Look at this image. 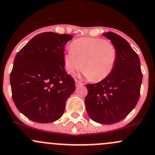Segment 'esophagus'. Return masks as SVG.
Segmentation results:
<instances>
[{"instance_id": "obj_1", "label": "esophagus", "mask_w": 155, "mask_h": 155, "mask_svg": "<svg viewBox=\"0 0 155 155\" xmlns=\"http://www.w3.org/2000/svg\"><path fill=\"white\" fill-rule=\"evenodd\" d=\"M75 82H76V86H79V85H83V84H82V82H79V81L77 80V79H76V80H75Z\"/></svg>"}]
</instances>
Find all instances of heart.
Returning a JSON list of instances; mask_svg holds the SVG:
<instances>
[{
    "label": "heart",
    "instance_id": "b5f03b06",
    "mask_svg": "<svg viewBox=\"0 0 155 155\" xmlns=\"http://www.w3.org/2000/svg\"><path fill=\"white\" fill-rule=\"evenodd\" d=\"M70 48L64 55V68L69 74L82 67L84 76L97 82L114 70L117 49L110 41L100 38H80L74 40Z\"/></svg>",
    "mask_w": 155,
    "mask_h": 155
}]
</instances>
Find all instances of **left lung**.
<instances>
[{"label": "left lung", "instance_id": "8db88e82", "mask_svg": "<svg viewBox=\"0 0 155 155\" xmlns=\"http://www.w3.org/2000/svg\"><path fill=\"white\" fill-rule=\"evenodd\" d=\"M104 35L117 49L112 73L95 84H86V111L91 120L101 124L123 120L134 109L140 97L142 73L140 60L124 38L108 31Z\"/></svg>", "mask_w": 155, "mask_h": 155}]
</instances>
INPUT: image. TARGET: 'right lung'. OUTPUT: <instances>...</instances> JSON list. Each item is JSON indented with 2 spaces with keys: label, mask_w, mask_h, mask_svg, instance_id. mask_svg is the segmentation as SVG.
<instances>
[{
  "label": "right lung",
  "mask_w": 155,
  "mask_h": 155,
  "mask_svg": "<svg viewBox=\"0 0 155 155\" xmlns=\"http://www.w3.org/2000/svg\"><path fill=\"white\" fill-rule=\"evenodd\" d=\"M68 34L42 32L32 38L16 55L10 73L12 97L17 109L41 124L61 117L67 99L76 89L74 79L64 69Z\"/></svg>",
  "instance_id": "right-lung-1"
}]
</instances>
